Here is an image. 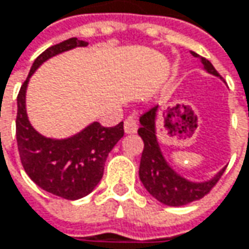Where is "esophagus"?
I'll list each match as a JSON object with an SVG mask.
<instances>
[{"label":"esophagus","instance_id":"1","mask_svg":"<svg viewBox=\"0 0 249 249\" xmlns=\"http://www.w3.org/2000/svg\"><path fill=\"white\" fill-rule=\"evenodd\" d=\"M124 129L126 134H135L138 129V124L132 117H128L124 121Z\"/></svg>","mask_w":249,"mask_h":249}]
</instances>
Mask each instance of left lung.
Segmentation results:
<instances>
[{
    "label": "left lung",
    "mask_w": 249,
    "mask_h": 249,
    "mask_svg": "<svg viewBox=\"0 0 249 249\" xmlns=\"http://www.w3.org/2000/svg\"><path fill=\"white\" fill-rule=\"evenodd\" d=\"M191 54L201 59V64L208 74L221 78V75L208 59L199 57L196 53L192 51ZM158 109L160 107L157 105L140 118L141 126L138 129V135L144 141V151L140 162V179L145 187V190L157 201L170 207L187 205L196 199H201L204 195L211 191L213 187L218 182V179L221 178V175L224 174L225 168H222L211 179L202 182H194L179 175L165 160L160 148V142L157 140L155 124H157Z\"/></svg>",
    "instance_id": "obj_1"
}]
</instances>
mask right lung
Returning <instances> with one entry per match:
<instances>
[{
    "label": "right lung",
    "instance_id": "obj_1",
    "mask_svg": "<svg viewBox=\"0 0 249 249\" xmlns=\"http://www.w3.org/2000/svg\"><path fill=\"white\" fill-rule=\"evenodd\" d=\"M87 45L85 41L70 38L45 50L34 61L17 98V144L22 167L39 188L65 199H79L98 185L108 154L124 137V123L109 128L92 123L72 137L47 138L28 120L25 92L31 75L42 62Z\"/></svg>",
    "mask_w": 249,
    "mask_h": 249
}]
</instances>
